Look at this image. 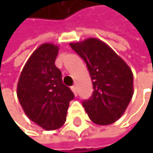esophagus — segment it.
<instances>
[{
	"label": "esophagus",
	"mask_w": 153,
	"mask_h": 153,
	"mask_svg": "<svg viewBox=\"0 0 153 153\" xmlns=\"http://www.w3.org/2000/svg\"><path fill=\"white\" fill-rule=\"evenodd\" d=\"M72 91L74 92V94H75L76 96H77V87L76 85L72 86Z\"/></svg>",
	"instance_id": "1"
}]
</instances>
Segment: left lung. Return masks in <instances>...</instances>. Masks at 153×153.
I'll return each mask as SVG.
<instances>
[{"mask_svg": "<svg viewBox=\"0 0 153 153\" xmlns=\"http://www.w3.org/2000/svg\"><path fill=\"white\" fill-rule=\"evenodd\" d=\"M84 60L93 82V94L82 105L91 121L107 126L121 118L133 95V75L112 49L96 38L70 44Z\"/></svg>", "mask_w": 153, "mask_h": 153, "instance_id": "8db88e82", "label": "left lung"}]
</instances>
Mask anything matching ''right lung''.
Listing matches in <instances>:
<instances>
[{"mask_svg":"<svg viewBox=\"0 0 153 153\" xmlns=\"http://www.w3.org/2000/svg\"><path fill=\"white\" fill-rule=\"evenodd\" d=\"M58 47L43 44L27 60L19 78L17 96L25 113L46 130L57 129L66 121L69 103L75 98L63 84L55 66Z\"/></svg>","mask_w":153,"mask_h":153,"instance_id":"add662e5","label":"right lung"}]
</instances>
